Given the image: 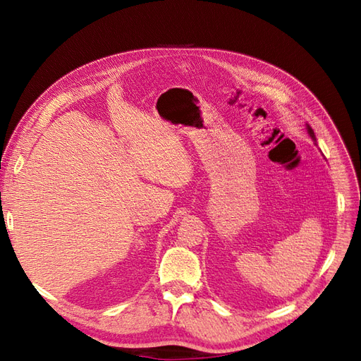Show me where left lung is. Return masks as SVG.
<instances>
[{"label": "left lung", "instance_id": "obj_1", "mask_svg": "<svg viewBox=\"0 0 361 361\" xmlns=\"http://www.w3.org/2000/svg\"><path fill=\"white\" fill-rule=\"evenodd\" d=\"M307 133H309V135L313 138V141H314V145H316V137H314V133H313V129L307 125Z\"/></svg>", "mask_w": 361, "mask_h": 361}]
</instances>
